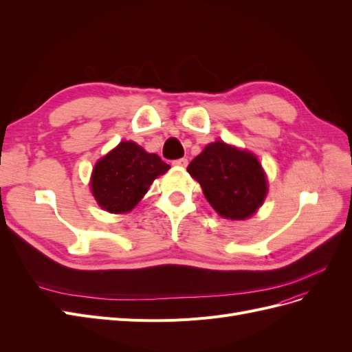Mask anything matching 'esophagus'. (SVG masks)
Listing matches in <instances>:
<instances>
[{
	"instance_id": "obj_1",
	"label": "esophagus",
	"mask_w": 352,
	"mask_h": 352,
	"mask_svg": "<svg viewBox=\"0 0 352 352\" xmlns=\"http://www.w3.org/2000/svg\"><path fill=\"white\" fill-rule=\"evenodd\" d=\"M173 164H175V166H177V167H186V166H188V158L182 157V158L173 160Z\"/></svg>"
}]
</instances>
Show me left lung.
Wrapping results in <instances>:
<instances>
[{"mask_svg": "<svg viewBox=\"0 0 352 352\" xmlns=\"http://www.w3.org/2000/svg\"><path fill=\"white\" fill-rule=\"evenodd\" d=\"M202 192L221 217L252 216L267 194V182L255 155L225 142H212L188 166Z\"/></svg>", "mask_w": 352, "mask_h": 352, "instance_id": "left-lung-1", "label": "left lung"}]
</instances>
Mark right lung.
<instances>
[{
    "label": "right lung",
    "instance_id": "1",
    "mask_svg": "<svg viewBox=\"0 0 352 352\" xmlns=\"http://www.w3.org/2000/svg\"><path fill=\"white\" fill-rule=\"evenodd\" d=\"M168 168L157 154H148L132 141L120 142L95 164L92 194L104 210L127 212L146 194L154 179Z\"/></svg>",
    "mask_w": 352,
    "mask_h": 352
}]
</instances>
